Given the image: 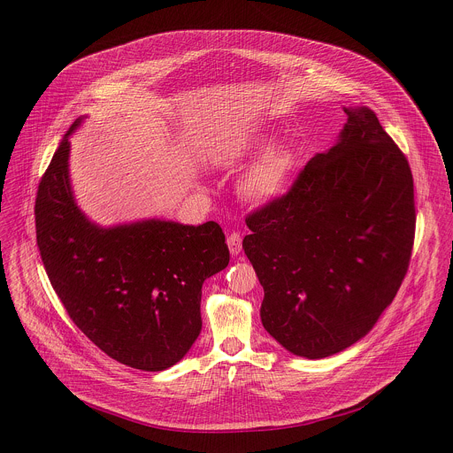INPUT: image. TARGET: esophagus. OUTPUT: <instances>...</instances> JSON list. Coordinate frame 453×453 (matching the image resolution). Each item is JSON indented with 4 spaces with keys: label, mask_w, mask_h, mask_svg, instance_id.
I'll return each mask as SVG.
<instances>
[{
    "label": "esophagus",
    "mask_w": 453,
    "mask_h": 453,
    "mask_svg": "<svg viewBox=\"0 0 453 453\" xmlns=\"http://www.w3.org/2000/svg\"><path fill=\"white\" fill-rule=\"evenodd\" d=\"M227 247H229V252L233 256H238L242 252V236H240V233H231L227 236Z\"/></svg>",
    "instance_id": "34e87169"
}]
</instances>
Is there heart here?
Instances as JSON below:
<instances>
[{
	"instance_id": "heart-1",
	"label": "heart",
	"mask_w": 453,
	"mask_h": 453,
	"mask_svg": "<svg viewBox=\"0 0 453 453\" xmlns=\"http://www.w3.org/2000/svg\"><path fill=\"white\" fill-rule=\"evenodd\" d=\"M269 138H257L252 143H245L243 150L257 154L265 149ZM299 168V152L288 143L271 147L257 159L240 182V196L252 204L264 206L281 199L288 191L296 172Z\"/></svg>"
}]
</instances>
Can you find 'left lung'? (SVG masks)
I'll return each instance as SVG.
<instances>
[{
	"mask_svg": "<svg viewBox=\"0 0 453 453\" xmlns=\"http://www.w3.org/2000/svg\"><path fill=\"white\" fill-rule=\"evenodd\" d=\"M334 147L281 199L249 215L243 250L264 287V328L292 355L326 358L365 337L407 274L411 166L365 107H344Z\"/></svg>",
	"mask_w": 453,
	"mask_h": 453,
	"instance_id": "8db88e82",
	"label": "left lung"
}]
</instances>
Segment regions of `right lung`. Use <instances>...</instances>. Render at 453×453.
<instances>
[{
	"instance_id": "right-lung-1",
	"label": "right lung",
	"mask_w": 453,
	"mask_h": 453,
	"mask_svg": "<svg viewBox=\"0 0 453 453\" xmlns=\"http://www.w3.org/2000/svg\"><path fill=\"white\" fill-rule=\"evenodd\" d=\"M73 121L35 199L46 274L82 334L111 358L142 371L177 364L203 330V283L229 264L217 222L145 219L98 226L79 208L70 179Z\"/></svg>"
}]
</instances>
